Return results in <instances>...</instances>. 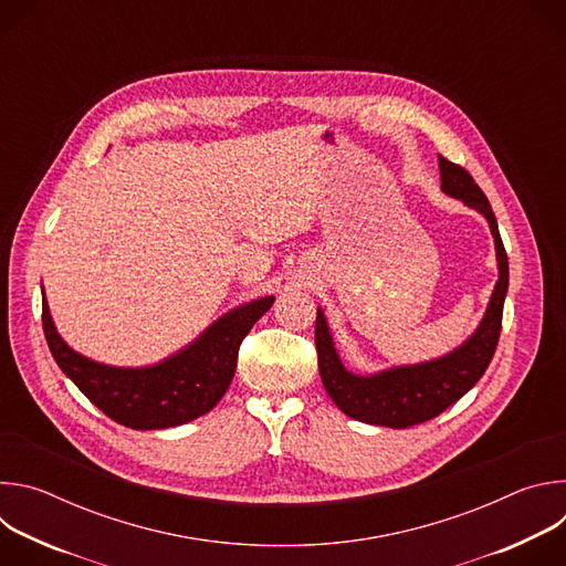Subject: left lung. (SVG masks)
<instances>
[{"instance_id": "8db88e82", "label": "left lung", "mask_w": 566, "mask_h": 566, "mask_svg": "<svg viewBox=\"0 0 566 566\" xmlns=\"http://www.w3.org/2000/svg\"><path fill=\"white\" fill-rule=\"evenodd\" d=\"M439 170L441 190L446 195L461 199L468 208L486 217L495 237L500 277L479 327L463 345L434 360L400 365L369 376L354 374L343 365L327 327V317L322 308H317L315 349L322 385L347 417L363 423L402 430L439 417L474 387L483 371L489 369L497 349L504 300L509 291V258L502 244L497 219L486 195L481 192V188L461 166L439 156Z\"/></svg>"}]
</instances>
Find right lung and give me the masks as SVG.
<instances>
[{
    "mask_svg": "<svg viewBox=\"0 0 566 566\" xmlns=\"http://www.w3.org/2000/svg\"><path fill=\"white\" fill-rule=\"evenodd\" d=\"M273 295L241 304L186 349L147 367H112L73 352L57 334L42 300V327L57 367L98 410L132 430H166L210 412L226 394L241 340L271 308Z\"/></svg>",
    "mask_w": 566,
    "mask_h": 566,
    "instance_id": "add662e5",
    "label": "right lung"
}]
</instances>
